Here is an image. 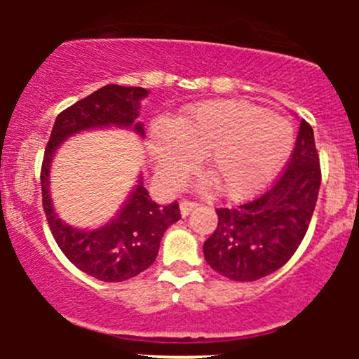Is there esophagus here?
<instances>
[{
	"label": "esophagus",
	"instance_id": "obj_1",
	"mask_svg": "<svg viewBox=\"0 0 359 359\" xmlns=\"http://www.w3.org/2000/svg\"><path fill=\"white\" fill-rule=\"evenodd\" d=\"M196 206H198L196 201L182 200V201H180V213H182V217L189 215V213L193 212V208H196Z\"/></svg>",
	"mask_w": 359,
	"mask_h": 359
}]
</instances>
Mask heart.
<instances>
[{
    "instance_id": "obj_1",
    "label": "heart",
    "mask_w": 359,
    "mask_h": 359,
    "mask_svg": "<svg viewBox=\"0 0 359 359\" xmlns=\"http://www.w3.org/2000/svg\"><path fill=\"white\" fill-rule=\"evenodd\" d=\"M293 128L283 116L240 100H210L189 107L175 123L159 119L149 133L156 172L177 186L196 156L222 194L243 198L266 186L290 156Z\"/></svg>"
}]
</instances>
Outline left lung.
I'll return each mask as SVG.
<instances>
[{
	"label": "left lung",
	"mask_w": 359,
	"mask_h": 359,
	"mask_svg": "<svg viewBox=\"0 0 359 359\" xmlns=\"http://www.w3.org/2000/svg\"><path fill=\"white\" fill-rule=\"evenodd\" d=\"M320 184L314 133L302 119L276 182L255 200L217 208V229L203 245L208 266L233 281H255L283 267L306 236Z\"/></svg>",
	"instance_id": "8db88e82"
}]
</instances>
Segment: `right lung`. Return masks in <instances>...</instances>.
<instances>
[{"label": "right lung", "mask_w": 359, "mask_h": 359, "mask_svg": "<svg viewBox=\"0 0 359 359\" xmlns=\"http://www.w3.org/2000/svg\"><path fill=\"white\" fill-rule=\"evenodd\" d=\"M140 86L106 85L60 112L46 144L41 165L43 210L50 231L64 255L83 273L100 281H125L137 276L156 260L165 231L180 219L179 203L159 206L151 200L142 177L118 215L99 229H76L59 219L50 198V165L57 147L74 133L90 128L123 126L144 137L137 123L139 102L147 97Z\"/></svg>", "instance_id": "1"}]
</instances>
